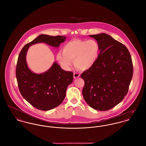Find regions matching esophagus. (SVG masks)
Wrapping results in <instances>:
<instances>
[{"instance_id": "34e87169", "label": "esophagus", "mask_w": 146, "mask_h": 146, "mask_svg": "<svg viewBox=\"0 0 146 146\" xmlns=\"http://www.w3.org/2000/svg\"><path fill=\"white\" fill-rule=\"evenodd\" d=\"M79 76H80V75H79V74H78V73H74L73 77H74V79L79 77Z\"/></svg>"}]
</instances>
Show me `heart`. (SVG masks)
<instances>
[{
  "mask_svg": "<svg viewBox=\"0 0 146 146\" xmlns=\"http://www.w3.org/2000/svg\"><path fill=\"white\" fill-rule=\"evenodd\" d=\"M99 51V45L95 40L76 39L64 46L63 53L58 52L57 59L65 68H69L71 61L73 60L76 68L86 70L94 64L98 58Z\"/></svg>",
  "mask_w": 146,
  "mask_h": 146,
  "instance_id": "b5f03b06",
  "label": "heart"
}]
</instances>
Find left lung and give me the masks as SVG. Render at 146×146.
I'll return each instance as SVG.
<instances>
[{"label":"left lung","mask_w":146,"mask_h":146,"mask_svg":"<svg viewBox=\"0 0 146 146\" xmlns=\"http://www.w3.org/2000/svg\"><path fill=\"white\" fill-rule=\"evenodd\" d=\"M99 45L100 53L94 64L81 78L85 84L82 94L92 108L108 110L126 95L133 76V64L127 47L106 34L89 35Z\"/></svg>","instance_id":"obj_1"}]
</instances>
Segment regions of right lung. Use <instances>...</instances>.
I'll return each mask as SVG.
<instances>
[{
    "instance_id": "obj_1",
    "label": "right lung",
    "mask_w": 146,
    "mask_h": 146,
    "mask_svg": "<svg viewBox=\"0 0 146 146\" xmlns=\"http://www.w3.org/2000/svg\"><path fill=\"white\" fill-rule=\"evenodd\" d=\"M66 39L61 36L40 35L25 45L19 54L16 68L19 89L23 98L37 109L47 111L60 105L65 98L68 86L73 82V73L62 69L56 62L44 73H35L27 64V50L31 46L39 43L58 48Z\"/></svg>"
}]
</instances>
